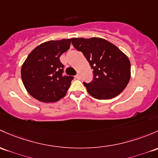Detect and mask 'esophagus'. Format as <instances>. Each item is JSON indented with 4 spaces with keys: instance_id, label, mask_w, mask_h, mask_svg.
I'll list each match as a JSON object with an SVG mask.
<instances>
[{
    "instance_id": "esophagus-1",
    "label": "esophagus",
    "mask_w": 158,
    "mask_h": 158,
    "mask_svg": "<svg viewBox=\"0 0 158 158\" xmlns=\"http://www.w3.org/2000/svg\"><path fill=\"white\" fill-rule=\"evenodd\" d=\"M76 78L77 79H81V76H80V75H79V73L78 74H76Z\"/></svg>"
}]
</instances>
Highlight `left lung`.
Listing matches in <instances>:
<instances>
[{"label":"left lung","mask_w":158,"mask_h":158,"mask_svg":"<svg viewBox=\"0 0 158 158\" xmlns=\"http://www.w3.org/2000/svg\"><path fill=\"white\" fill-rule=\"evenodd\" d=\"M73 47L83 53L93 69V80L84 82L91 96L99 100L116 97L125 89L131 76L129 58L117 46L101 38H73Z\"/></svg>","instance_id":"8db88e82"}]
</instances>
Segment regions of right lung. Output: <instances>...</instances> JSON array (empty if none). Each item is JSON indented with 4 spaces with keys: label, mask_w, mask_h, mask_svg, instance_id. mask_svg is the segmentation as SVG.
I'll return each instance as SVG.
<instances>
[{
    "label": "right lung",
    "mask_w": 158,
    "mask_h": 158,
    "mask_svg": "<svg viewBox=\"0 0 158 158\" xmlns=\"http://www.w3.org/2000/svg\"><path fill=\"white\" fill-rule=\"evenodd\" d=\"M70 39L48 41L37 46L23 63L21 77L26 91L34 98L56 102L66 95L73 76H63L60 57L70 47Z\"/></svg>",
    "instance_id": "1"
}]
</instances>
